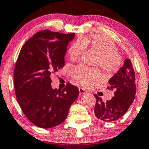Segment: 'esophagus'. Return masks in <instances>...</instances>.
I'll list each match as a JSON object with an SVG mask.
<instances>
[{
  "instance_id": "esophagus-1",
  "label": "esophagus",
  "mask_w": 149,
  "mask_h": 149,
  "mask_svg": "<svg viewBox=\"0 0 149 149\" xmlns=\"http://www.w3.org/2000/svg\"><path fill=\"white\" fill-rule=\"evenodd\" d=\"M79 92L80 94H87V92L82 88H79Z\"/></svg>"
}]
</instances>
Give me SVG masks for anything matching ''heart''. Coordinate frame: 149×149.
<instances>
[{
	"mask_svg": "<svg viewBox=\"0 0 149 149\" xmlns=\"http://www.w3.org/2000/svg\"><path fill=\"white\" fill-rule=\"evenodd\" d=\"M85 48H90L98 53L94 64L99 66L107 75H112L119 70L122 62L117 52L115 44L110 39L101 35L92 37L85 36L73 42L68 48L70 61L79 60ZM73 77L82 87L88 88L101 78L100 71L95 69L78 67L73 71Z\"/></svg>",
	"mask_w": 149,
	"mask_h": 149,
	"instance_id": "heart-1",
	"label": "heart"
}]
</instances>
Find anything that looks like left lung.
<instances>
[{
    "label": "left lung",
    "instance_id": "obj_1",
    "mask_svg": "<svg viewBox=\"0 0 149 149\" xmlns=\"http://www.w3.org/2000/svg\"><path fill=\"white\" fill-rule=\"evenodd\" d=\"M109 89H114V96L110 101L103 102L94 94L96 102L94 114L103 121H114L121 118L128 111L136 94L135 74L130 60L126 59L122 67L108 81Z\"/></svg>",
    "mask_w": 149,
    "mask_h": 149
}]
</instances>
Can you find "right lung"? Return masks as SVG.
Here are the masks:
<instances>
[{
	"mask_svg": "<svg viewBox=\"0 0 149 149\" xmlns=\"http://www.w3.org/2000/svg\"><path fill=\"white\" fill-rule=\"evenodd\" d=\"M75 33L43 30L21 48L14 72L17 99L26 117L35 126L50 128L62 123L79 89L67 83L62 90L53 89V73L64 66L67 46Z\"/></svg>",
	"mask_w": 149,
	"mask_h": 149,
	"instance_id": "right-lung-1",
	"label": "right lung"
}]
</instances>
